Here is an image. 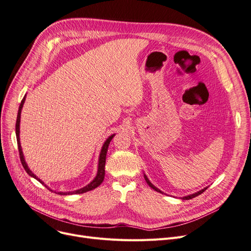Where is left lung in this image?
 Instances as JSON below:
<instances>
[{
  "label": "left lung",
  "mask_w": 251,
  "mask_h": 251,
  "mask_svg": "<svg viewBox=\"0 0 251 251\" xmlns=\"http://www.w3.org/2000/svg\"><path fill=\"white\" fill-rule=\"evenodd\" d=\"M144 178H145V180H146V182H147V184L150 186V187H151V188H153L154 190H155V192H157V193H162V194H164L163 192H162V190H159L157 187H155L151 182H150L149 181V179L147 178V176L144 174ZM208 187H204L203 189H201V190H199V192H197V193H195V194H192V195H188V196H185V197H182L181 199L182 200H189V199H193V198H195V197H198L199 195H201L202 193H204L205 192V190L207 189Z\"/></svg>",
  "instance_id": "left-lung-1"
}]
</instances>
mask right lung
Segmentation results:
<instances>
[{
    "label": "right lung",
    "instance_id": "add662e5",
    "mask_svg": "<svg viewBox=\"0 0 251 251\" xmlns=\"http://www.w3.org/2000/svg\"><path fill=\"white\" fill-rule=\"evenodd\" d=\"M25 98L23 99V101L21 103V105H19V109H18V113H17V119H16V126H15V133H16V139H17V145H18V151H19V156H21V162L23 164V167L24 169L26 171V173L37 179L38 181L40 183L44 184V182L42 181L41 179L38 178L31 170H29V168L27 167L26 163H25V156H24V152H23V149H22V145H21V139H19V133H21V131H19V126H21V114H22V109L24 107V104H25ZM115 136V134L109 136L107 138L106 141L104 142L103 146H102V149H101V152H100V156H99V164H98V172H97V175L96 177L94 178L93 181L91 183H88L87 185H85L84 187L80 188V189H77V190H73V192H54V190H52L51 188H49L47 185H45L49 190H51V192H54L55 194H58V195H62V196H67V195H77V194H83V193H86V192H89V190H93L95 189L96 187H98L100 184H101L103 182L104 180V177H105V163H106V154H107V151H108V146L110 144V142H111L112 138Z\"/></svg>",
    "mask_w": 251,
    "mask_h": 251
}]
</instances>
